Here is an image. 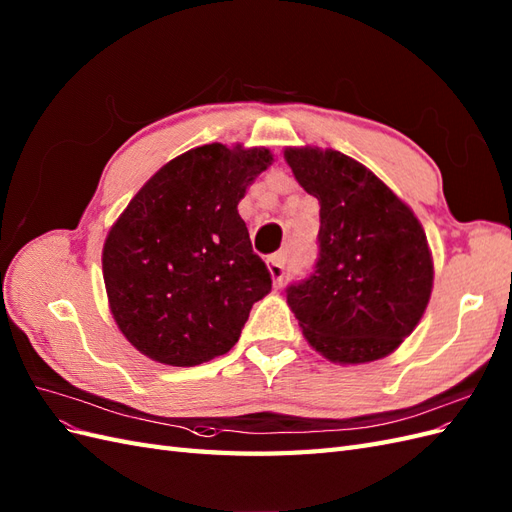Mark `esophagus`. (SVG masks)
Listing matches in <instances>:
<instances>
[{"label":"esophagus","mask_w":512,"mask_h":512,"mask_svg":"<svg viewBox=\"0 0 512 512\" xmlns=\"http://www.w3.org/2000/svg\"><path fill=\"white\" fill-rule=\"evenodd\" d=\"M284 265H286V254H273L269 260H267V269L271 273V278L275 284H282L284 280Z\"/></svg>","instance_id":"1"}]
</instances>
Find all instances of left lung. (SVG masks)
Wrapping results in <instances>:
<instances>
[{
	"label": "left lung",
	"instance_id": "left-lung-1",
	"mask_svg": "<svg viewBox=\"0 0 512 512\" xmlns=\"http://www.w3.org/2000/svg\"><path fill=\"white\" fill-rule=\"evenodd\" d=\"M297 183L321 204L319 258L286 288L303 336L338 364L390 355L428 306L433 258L409 206L366 165L321 148H286Z\"/></svg>",
	"mask_w": 512,
	"mask_h": 512
}]
</instances>
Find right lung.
<instances>
[{
	"mask_svg": "<svg viewBox=\"0 0 512 512\" xmlns=\"http://www.w3.org/2000/svg\"><path fill=\"white\" fill-rule=\"evenodd\" d=\"M267 148L206 144L165 163L103 245L109 310L133 347L170 366L228 353L271 273L237 206Z\"/></svg>",
	"mask_w": 512,
	"mask_h": 512,
	"instance_id": "right-lung-1",
	"label": "right lung"
}]
</instances>
